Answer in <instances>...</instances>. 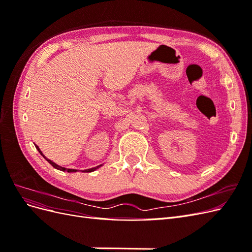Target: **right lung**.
Listing matches in <instances>:
<instances>
[{
  "mask_svg": "<svg viewBox=\"0 0 252 252\" xmlns=\"http://www.w3.org/2000/svg\"><path fill=\"white\" fill-rule=\"evenodd\" d=\"M35 148L37 149V151H39L40 152V154L43 156V158H45V159H46V161L51 165V166H53V167H55V168L56 169H58V170H61V171H67V172H77L78 170L77 169H69V168H65V167H62V166H59L58 164H56L55 162H52L51 161V159H49V158H47L46 157H45L44 155H43V152L41 151V149L39 148V146H36V145H35ZM101 166H103V164H101V165H98V166H96V167H94V168H89V169H85V170H83V171H85V172H93V171H94V170H96V169H98V168H100V167Z\"/></svg>",
  "mask_w": 252,
  "mask_h": 252,
  "instance_id": "add662e5",
  "label": "right lung"
}]
</instances>
